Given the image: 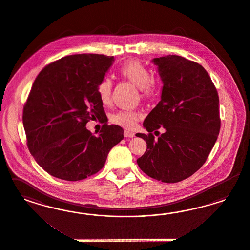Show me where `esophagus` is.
Wrapping results in <instances>:
<instances>
[{"label": "esophagus", "instance_id": "esophagus-1", "mask_svg": "<svg viewBox=\"0 0 250 250\" xmlns=\"http://www.w3.org/2000/svg\"><path fill=\"white\" fill-rule=\"evenodd\" d=\"M124 136H125V137H134L135 133L132 132V131H129V130H125Z\"/></svg>", "mask_w": 250, "mask_h": 250}]
</instances>
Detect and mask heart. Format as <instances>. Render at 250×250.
Masks as SVG:
<instances>
[{"label": "heart", "mask_w": 250, "mask_h": 250, "mask_svg": "<svg viewBox=\"0 0 250 250\" xmlns=\"http://www.w3.org/2000/svg\"><path fill=\"white\" fill-rule=\"evenodd\" d=\"M121 75L135 84L145 98L154 97L158 92V83L152 78L150 70L141 61L129 60L120 68ZM113 82L110 78H104L96 87V92L103 104H108L111 101ZM141 118V114L136 111L122 110L113 114L111 122L124 128L132 129Z\"/></svg>", "instance_id": "1"}]
</instances>
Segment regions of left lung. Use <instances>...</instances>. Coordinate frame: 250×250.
<instances>
[{
  "mask_svg": "<svg viewBox=\"0 0 250 250\" xmlns=\"http://www.w3.org/2000/svg\"><path fill=\"white\" fill-rule=\"evenodd\" d=\"M152 61L163 88L161 100L143 124L148 135L136 134L146 143V151L136 161L155 180L182 182L205 164L216 142L219 97L210 76L196 62L176 55ZM159 128L165 133L155 141L151 132Z\"/></svg>",
  "mask_w": 250,
  "mask_h": 250,
  "instance_id": "1",
  "label": "left lung"
}]
</instances>
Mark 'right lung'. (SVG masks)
Listing matches in <instances>:
<instances>
[{
	"instance_id": "obj_1",
	"label": "right lung",
	"mask_w": 250,
	"mask_h": 250,
	"mask_svg": "<svg viewBox=\"0 0 250 250\" xmlns=\"http://www.w3.org/2000/svg\"><path fill=\"white\" fill-rule=\"evenodd\" d=\"M114 57L78 54L43 68L23 106L27 146L48 174L77 182L97 173L108 153L124 138L121 126L104 124L98 136L86 124L107 120L96 92Z\"/></svg>"
}]
</instances>
